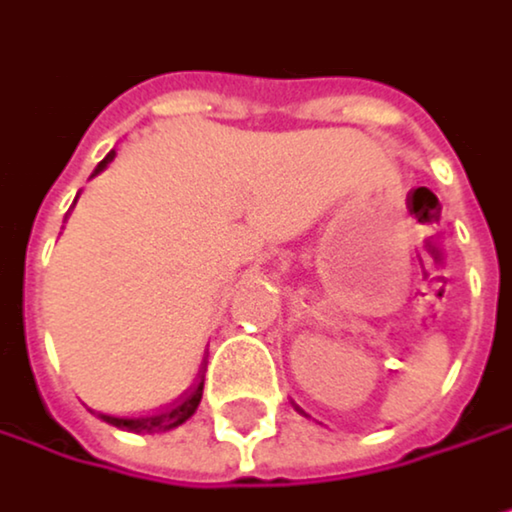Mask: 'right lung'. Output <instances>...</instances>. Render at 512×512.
Returning a JSON list of instances; mask_svg holds the SVG:
<instances>
[{
    "label": "right lung",
    "mask_w": 512,
    "mask_h": 512,
    "mask_svg": "<svg viewBox=\"0 0 512 512\" xmlns=\"http://www.w3.org/2000/svg\"><path fill=\"white\" fill-rule=\"evenodd\" d=\"M112 157H115V151L112 154H105V160L93 169V175L96 172H102L108 163H112ZM200 397H203V379L194 385V391L185 397V400H178V404H172L169 410H163V413H157V416H142V419H118V416H102L108 425H115V428H127V431H148V434H154V431H169V428H178V425H185L194 413H197V407H200Z\"/></svg>",
    "instance_id": "add662e5"
}]
</instances>
